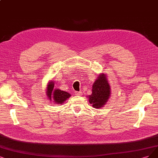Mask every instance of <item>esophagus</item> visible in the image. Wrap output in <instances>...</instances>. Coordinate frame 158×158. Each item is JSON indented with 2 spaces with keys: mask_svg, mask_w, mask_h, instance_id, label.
I'll return each instance as SVG.
<instances>
[{
  "mask_svg": "<svg viewBox=\"0 0 158 158\" xmlns=\"http://www.w3.org/2000/svg\"><path fill=\"white\" fill-rule=\"evenodd\" d=\"M75 94L77 95V96H82L83 95V92H77V91H76L75 92Z\"/></svg>",
  "mask_w": 158,
  "mask_h": 158,
  "instance_id": "obj_1",
  "label": "esophagus"
}]
</instances>
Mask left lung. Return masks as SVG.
<instances>
[{
	"mask_svg": "<svg viewBox=\"0 0 158 158\" xmlns=\"http://www.w3.org/2000/svg\"><path fill=\"white\" fill-rule=\"evenodd\" d=\"M92 94L88 98L92 107L96 109L103 107L110 94V87L106 74L102 73L98 75L92 85Z\"/></svg>",
	"mask_w": 158,
	"mask_h": 158,
	"instance_id": "1",
	"label": "left lung"
}]
</instances>
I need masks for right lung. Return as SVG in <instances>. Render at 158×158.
Segmentation results:
<instances>
[{
  "label": "right lung",
  "instance_id": "right-lung-1",
  "mask_svg": "<svg viewBox=\"0 0 158 158\" xmlns=\"http://www.w3.org/2000/svg\"><path fill=\"white\" fill-rule=\"evenodd\" d=\"M54 82L51 81L47 87V95L50 100L52 99L57 104H62L68 99L71 95L68 92L61 90L58 89H54Z\"/></svg>",
  "mask_w": 158,
  "mask_h": 158
}]
</instances>
